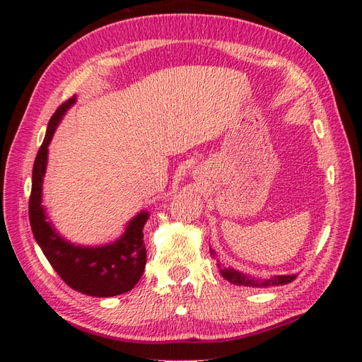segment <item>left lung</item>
I'll return each mask as SVG.
<instances>
[{
    "mask_svg": "<svg viewBox=\"0 0 362 362\" xmlns=\"http://www.w3.org/2000/svg\"><path fill=\"white\" fill-rule=\"evenodd\" d=\"M213 254V250H211ZM217 267L221 270V275L235 286H243V287H269V286H284V284H288L296 279V275H282V276H273L269 281H257L254 276L246 275V273L237 272L231 267H226L221 262H217Z\"/></svg>",
    "mask_w": 362,
    "mask_h": 362,
    "instance_id": "left-lung-1",
    "label": "left lung"
}]
</instances>
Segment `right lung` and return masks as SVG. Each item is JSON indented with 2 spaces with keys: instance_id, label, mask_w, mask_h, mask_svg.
<instances>
[{
  "instance_id": "1",
  "label": "right lung",
  "mask_w": 362,
  "mask_h": 362,
  "mask_svg": "<svg viewBox=\"0 0 362 362\" xmlns=\"http://www.w3.org/2000/svg\"><path fill=\"white\" fill-rule=\"evenodd\" d=\"M75 103L71 98L63 103L48 124L45 139L37 151L33 166L28 216L33 235L57 275L76 291L96 298H112L129 291L144 275L146 247L144 226L148 213L137 214L116 243L103 247H81L64 242L47 222L42 202V181L47 168L48 145L64 112Z\"/></svg>"
}]
</instances>
